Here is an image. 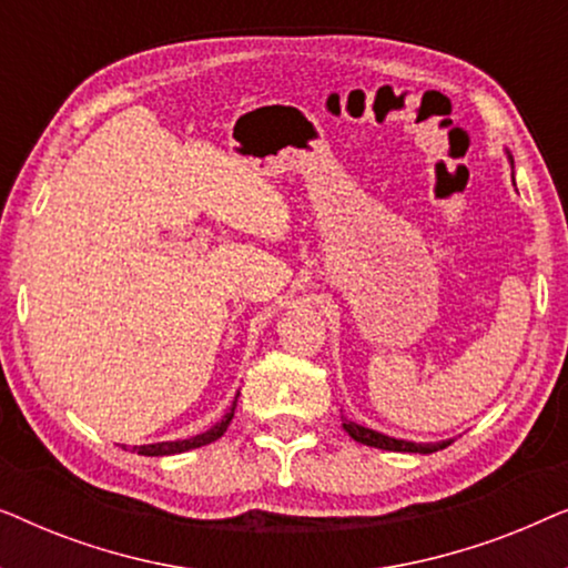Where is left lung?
Masks as SVG:
<instances>
[{"mask_svg": "<svg viewBox=\"0 0 568 568\" xmlns=\"http://www.w3.org/2000/svg\"><path fill=\"white\" fill-rule=\"evenodd\" d=\"M509 162H511V165H515L511 154H509ZM341 422H344V429L348 432V437H352V439L362 442V445H367V447L390 449V453H422V455H432V453H437V449H445L449 442H453V439H445V442H429V445H422V442H408V439L387 437V434H379V432L367 429V426H362V424H356V422H348L346 416H341Z\"/></svg>", "mask_w": 568, "mask_h": 568, "instance_id": "left-lung-1", "label": "left lung"}]
</instances>
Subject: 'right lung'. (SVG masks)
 Listing matches in <instances>:
<instances>
[{"label":"right lung","mask_w":568,"mask_h":568,"mask_svg":"<svg viewBox=\"0 0 568 568\" xmlns=\"http://www.w3.org/2000/svg\"><path fill=\"white\" fill-rule=\"evenodd\" d=\"M235 408H237V395H235V400H232V406H230L227 414L222 416V422H216L212 429H206L204 434H196V437H191V439L154 442V445H139V447H134V453L146 455V457H165V455H178V453H189V449L204 447V445H209V442L220 439L222 434L227 432L232 416H235Z\"/></svg>","instance_id":"add662e5"}]
</instances>
